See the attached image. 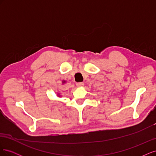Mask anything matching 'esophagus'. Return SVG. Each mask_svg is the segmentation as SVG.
Wrapping results in <instances>:
<instances>
[{"label": "esophagus", "instance_id": "1", "mask_svg": "<svg viewBox=\"0 0 156 156\" xmlns=\"http://www.w3.org/2000/svg\"><path fill=\"white\" fill-rule=\"evenodd\" d=\"M76 85H77V87H83V86H84V83H82V82L77 83H76Z\"/></svg>", "mask_w": 156, "mask_h": 156}]
</instances>
